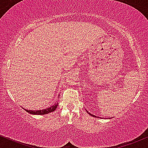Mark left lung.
I'll return each instance as SVG.
<instances>
[{"instance_id": "1", "label": "left lung", "mask_w": 148, "mask_h": 148, "mask_svg": "<svg viewBox=\"0 0 148 148\" xmlns=\"http://www.w3.org/2000/svg\"><path fill=\"white\" fill-rule=\"evenodd\" d=\"M87 113H88V114H89V115H92V116L95 117V118H101V117H100V118H99V117H97V116H96V115H92V114H91V113H89V112H88V111H87ZM111 118H108V119H111Z\"/></svg>"}]
</instances>
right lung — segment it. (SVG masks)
Here are the masks:
<instances>
[{
    "label": "right lung",
    "instance_id": "obj_1",
    "mask_svg": "<svg viewBox=\"0 0 148 148\" xmlns=\"http://www.w3.org/2000/svg\"><path fill=\"white\" fill-rule=\"evenodd\" d=\"M58 102H55L54 104H53L52 106H49L48 108H45V109H40V110H28V109H23L25 110V111L29 113L30 114H33V115H45V114H48L49 113H52L56 109V108L58 107Z\"/></svg>",
    "mask_w": 148,
    "mask_h": 148
}]
</instances>
